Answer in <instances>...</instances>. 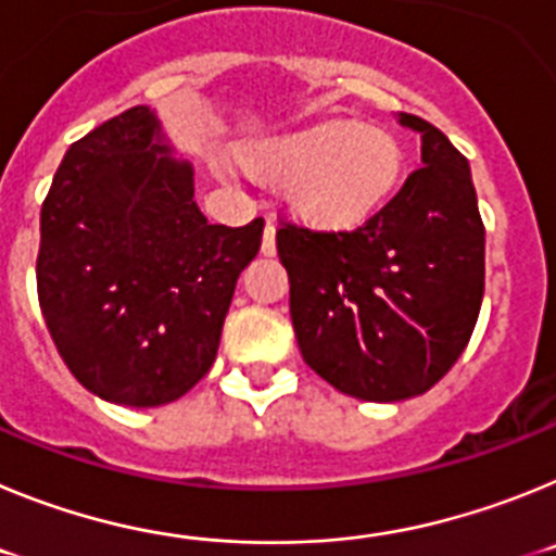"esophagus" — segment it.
Segmentation results:
<instances>
[{
    "mask_svg": "<svg viewBox=\"0 0 556 556\" xmlns=\"http://www.w3.org/2000/svg\"><path fill=\"white\" fill-rule=\"evenodd\" d=\"M262 253L264 255H275V225L273 223H267V228H264Z\"/></svg>",
    "mask_w": 556,
    "mask_h": 556,
    "instance_id": "1",
    "label": "esophagus"
}]
</instances>
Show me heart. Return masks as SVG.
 <instances>
[{
    "instance_id": "heart-1",
    "label": "heart",
    "mask_w": 556,
    "mask_h": 556,
    "mask_svg": "<svg viewBox=\"0 0 556 556\" xmlns=\"http://www.w3.org/2000/svg\"><path fill=\"white\" fill-rule=\"evenodd\" d=\"M253 175L283 180V203L298 223L353 230L395 194L404 150L390 130L358 119H317L264 136L239 150Z\"/></svg>"
}]
</instances>
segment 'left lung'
<instances>
[{"label":"left lung","instance_id":"8db88e82","mask_svg":"<svg viewBox=\"0 0 556 556\" xmlns=\"http://www.w3.org/2000/svg\"><path fill=\"white\" fill-rule=\"evenodd\" d=\"M420 132V169L356 230L275 233L289 275V314L306 365L333 390L395 404L454 367L484 294V225L468 159L443 130Z\"/></svg>","mask_w":556,"mask_h":556}]
</instances>
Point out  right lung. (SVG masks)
I'll list each match as a JSON object with an SVG mask.
<instances>
[{
    "label": "right lung",
    "instance_id": "add662e5",
    "mask_svg": "<svg viewBox=\"0 0 556 556\" xmlns=\"http://www.w3.org/2000/svg\"><path fill=\"white\" fill-rule=\"evenodd\" d=\"M264 219L208 225L194 166L147 105L68 147L41 208L38 303L72 376L102 401L164 406L217 358Z\"/></svg>",
    "mask_w": 556,
    "mask_h": 556
}]
</instances>
